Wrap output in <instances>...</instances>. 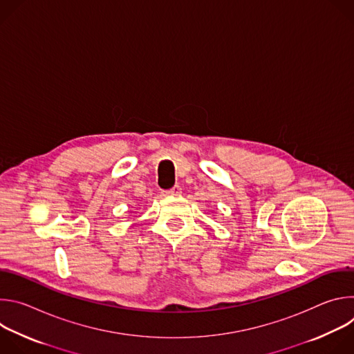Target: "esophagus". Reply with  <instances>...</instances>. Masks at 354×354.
Listing matches in <instances>:
<instances>
[{
	"instance_id": "obj_1",
	"label": "esophagus",
	"mask_w": 354,
	"mask_h": 354,
	"mask_svg": "<svg viewBox=\"0 0 354 354\" xmlns=\"http://www.w3.org/2000/svg\"><path fill=\"white\" fill-rule=\"evenodd\" d=\"M180 192H182L180 186H174L172 189L165 190L162 194H164V196H178V194H180Z\"/></svg>"
}]
</instances>
